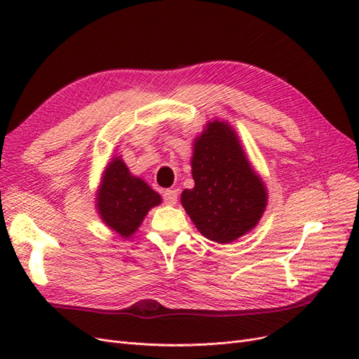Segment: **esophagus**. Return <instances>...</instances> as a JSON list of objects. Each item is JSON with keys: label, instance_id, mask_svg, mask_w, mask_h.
Segmentation results:
<instances>
[{"label": "esophagus", "instance_id": "obj_1", "mask_svg": "<svg viewBox=\"0 0 359 359\" xmlns=\"http://www.w3.org/2000/svg\"><path fill=\"white\" fill-rule=\"evenodd\" d=\"M163 199H165V203H168V205L177 203V201H178V190L177 189L165 190V193H163Z\"/></svg>", "mask_w": 359, "mask_h": 359}]
</instances>
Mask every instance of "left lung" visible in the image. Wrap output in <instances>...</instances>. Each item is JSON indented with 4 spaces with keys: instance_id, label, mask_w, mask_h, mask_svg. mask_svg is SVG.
<instances>
[{
    "instance_id": "1",
    "label": "left lung",
    "mask_w": 359,
    "mask_h": 359,
    "mask_svg": "<svg viewBox=\"0 0 359 359\" xmlns=\"http://www.w3.org/2000/svg\"><path fill=\"white\" fill-rule=\"evenodd\" d=\"M191 175L194 187L181 193V205L210 241L233 243L262 219L266 186L227 121H208L194 137Z\"/></svg>"
}]
</instances>
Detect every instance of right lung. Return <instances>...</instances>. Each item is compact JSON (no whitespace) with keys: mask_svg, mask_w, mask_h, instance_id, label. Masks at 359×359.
Returning <instances> with one entry per match:
<instances>
[{"mask_svg":"<svg viewBox=\"0 0 359 359\" xmlns=\"http://www.w3.org/2000/svg\"><path fill=\"white\" fill-rule=\"evenodd\" d=\"M161 203V196L128 170L121 156L112 157L95 191V208L102 222L121 238H130L145 215Z\"/></svg>","mask_w":359,"mask_h":359,"instance_id":"1","label":"right lung"}]
</instances>
